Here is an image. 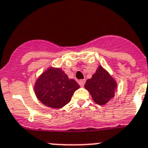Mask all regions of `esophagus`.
I'll list each match as a JSON object with an SVG mask.
<instances>
[{
    "mask_svg": "<svg viewBox=\"0 0 148 148\" xmlns=\"http://www.w3.org/2000/svg\"><path fill=\"white\" fill-rule=\"evenodd\" d=\"M85 83H86V79H80V80H79V82H78L79 85L81 87H83V86H84Z\"/></svg>",
    "mask_w": 148,
    "mask_h": 148,
    "instance_id": "obj_1",
    "label": "esophagus"
}]
</instances>
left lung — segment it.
<instances>
[{
  "label": "left lung",
  "mask_w": 148,
  "mask_h": 148,
  "mask_svg": "<svg viewBox=\"0 0 148 148\" xmlns=\"http://www.w3.org/2000/svg\"><path fill=\"white\" fill-rule=\"evenodd\" d=\"M117 86L116 80L101 65H99L92 78L87 79L84 86L92 100L98 105H105L112 99Z\"/></svg>",
  "instance_id": "obj_1"
}]
</instances>
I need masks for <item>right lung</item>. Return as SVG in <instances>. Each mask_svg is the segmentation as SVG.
<instances>
[{"mask_svg":"<svg viewBox=\"0 0 148 148\" xmlns=\"http://www.w3.org/2000/svg\"><path fill=\"white\" fill-rule=\"evenodd\" d=\"M79 88L77 83L60 68L49 67L35 82L34 92L44 105L60 109L71 101L74 92Z\"/></svg>","mask_w":148,"mask_h":148,"instance_id":"1","label":"right lung"}]
</instances>
